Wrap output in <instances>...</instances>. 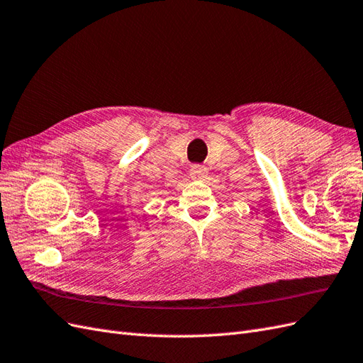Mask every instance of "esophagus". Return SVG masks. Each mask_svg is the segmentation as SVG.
Segmentation results:
<instances>
[{
    "mask_svg": "<svg viewBox=\"0 0 363 363\" xmlns=\"http://www.w3.org/2000/svg\"><path fill=\"white\" fill-rule=\"evenodd\" d=\"M207 168L206 167H203V164H192V168H191V175H192V179H195V180H204V179H207Z\"/></svg>",
    "mask_w": 363,
    "mask_h": 363,
    "instance_id": "34e87169",
    "label": "esophagus"
}]
</instances>
